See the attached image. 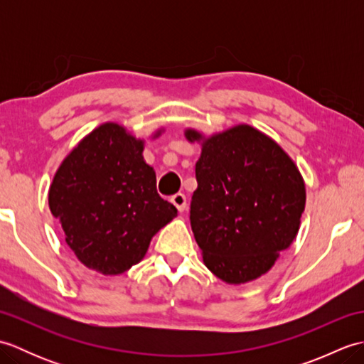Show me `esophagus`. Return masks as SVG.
Listing matches in <instances>:
<instances>
[{
  "label": "esophagus",
  "mask_w": 364,
  "mask_h": 364,
  "mask_svg": "<svg viewBox=\"0 0 364 364\" xmlns=\"http://www.w3.org/2000/svg\"><path fill=\"white\" fill-rule=\"evenodd\" d=\"M172 203L176 206V210L180 211V213H183L184 210H186V206H188V200H186V196L184 194H175L173 197H172Z\"/></svg>",
  "instance_id": "34e87169"
}]
</instances>
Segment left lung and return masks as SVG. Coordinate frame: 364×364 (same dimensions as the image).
<instances>
[{
  "label": "left lung",
  "mask_w": 364,
  "mask_h": 364,
  "mask_svg": "<svg viewBox=\"0 0 364 364\" xmlns=\"http://www.w3.org/2000/svg\"><path fill=\"white\" fill-rule=\"evenodd\" d=\"M184 137L202 145L189 219L205 266L228 284L257 280L299 233L306 192L296 162L245 123Z\"/></svg>",
  "instance_id": "left-lung-1"
}]
</instances>
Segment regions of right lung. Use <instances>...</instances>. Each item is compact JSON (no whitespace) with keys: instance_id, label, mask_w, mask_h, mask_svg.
Returning <instances> with one entry per match:
<instances>
[{"instance_id":"obj_1","label":"right lung","mask_w":364,"mask_h":364,"mask_svg":"<svg viewBox=\"0 0 364 364\" xmlns=\"http://www.w3.org/2000/svg\"><path fill=\"white\" fill-rule=\"evenodd\" d=\"M144 145L117 122L102 123L67 154L48 191L50 211L67 245L84 266L103 275L141 262L151 237L178 214L156 192Z\"/></svg>"}]
</instances>
